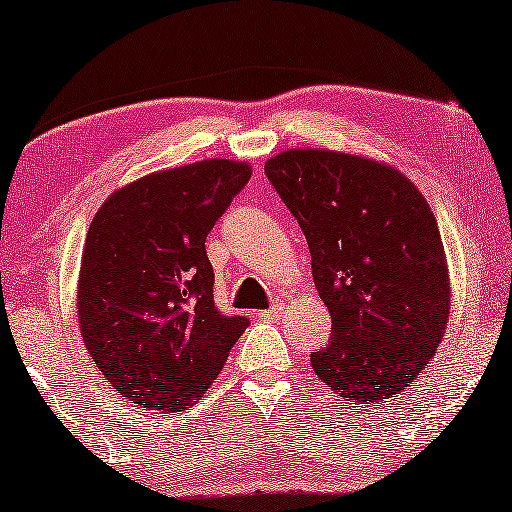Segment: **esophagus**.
Masks as SVG:
<instances>
[{
	"label": "esophagus",
	"mask_w": 512,
	"mask_h": 512,
	"mask_svg": "<svg viewBox=\"0 0 512 512\" xmlns=\"http://www.w3.org/2000/svg\"><path fill=\"white\" fill-rule=\"evenodd\" d=\"M282 315V305L280 303H276V305H271L269 310H264V312H259V319H266V322H276V319Z\"/></svg>",
	"instance_id": "34e87169"
}]
</instances>
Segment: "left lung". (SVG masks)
I'll use <instances>...</instances> for the list:
<instances>
[{"instance_id": "obj_1", "label": "left lung", "mask_w": 512, "mask_h": 512, "mask_svg": "<svg viewBox=\"0 0 512 512\" xmlns=\"http://www.w3.org/2000/svg\"><path fill=\"white\" fill-rule=\"evenodd\" d=\"M264 172L305 234L331 312V340L310 352L312 370L340 398H395L437 354L451 308L425 197L393 167L335 151H282Z\"/></svg>"}]
</instances>
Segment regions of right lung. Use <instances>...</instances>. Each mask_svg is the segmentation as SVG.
<instances>
[{"mask_svg":"<svg viewBox=\"0 0 512 512\" xmlns=\"http://www.w3.org/2000/svg\"><path fill=\"white\" fill-rule=\"evenodd\" d=\"M248 179L246 163L223 158L154 172L112 193L91 220L80 333L124 400L188 409L248 329V317L216 308L204 246Z\"/></svg>","mask_w":512,"mask_h":512,"instance_id":"1","label":"right lung"}]
</instances>
